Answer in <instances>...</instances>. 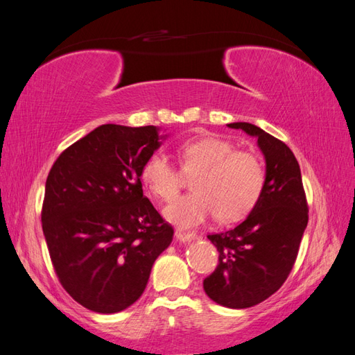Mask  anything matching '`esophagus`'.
I'll use <instances>...</instances> for the list:
<instances>
[{
	"label": "esophagus",
	"mask_w": 355,
	"mask_h": 355,
	"mask_svg": "<svg viewBox=\"0 0 355 355\" xmlns=\"http://www.w3.org/2000/svg\"><path fill=\"white\" fill-rule=\"evenodd\" d=\"M176 239L182 243H191L192 240H196V234L191 232H182V231H176Z\"/></svg>",
	"instance_id": "esophagus-1"
}]
</instances>
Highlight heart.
Returning a JSON list of instances; mask_svg holds the SVG:
<instances>
[{
  "mask_svg": "<svg viewBox=\"0 0 355 355\" xmlns=\"http://www.w3.org/2000/svg\"><path fill=\"white\" fill-rule=\"evenodd\" d=\"M182 171L196 175L194 192L175 198L164 207V218L180 228H196L216 214L220 222L244 218L259 200L265 171L253 153L239 151L219 136H201L178 146ZM168 157L155 151L141 170L142 184L159 200L173 198L184 182Z\"/></svg>",
  "mask_w": 355,
  "mask_h": 355,
  "instance_id": "obj_1",
  "label": "heart"
}]
</instances>
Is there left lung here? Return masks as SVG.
<instances>
[{"label": "left lung", "instance_id": "left-lung-1", "mask_svg": "<svg viewBox=\"0 0 355 355\" xmlns=\"http://www.w3.org/2000/svg\"><path fill=\"white\" fill-rule=\"evenodd\" d=\"M227 125L257 139L265 184L239 227L207 235L219 252V265L202 287L216 304L244 309L261 304L286 282L308 225V206L297 159L286 144L250 123Z\"/></svg>", "mask_w": 355, "mask_h": 355}]
</instances>
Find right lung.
Instances as JSON below:
<instances>
[{"label":"right lung","instance_id":"obj_1","mask_svg":"<svg viewBox=\"0 0 355 355\" xmlns=\"http://www.w3.org/2000/svg\"><path fill=\"white\" fill-rule=\"evenodd\" d=\"M166 137L155 125L103 124L50 170L41 222L51 262L63 288L94 313L133 305L173 240L141 182L145 159Z\"/></svg>","mask_w":355,"mask_h":355}]
</instances>
